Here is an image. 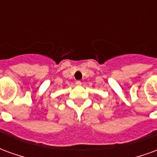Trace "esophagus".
Instances as JSON below:
<instances>
[{"label": "esophagus", "mask_w": 157, "mask_h": 157, "mask_svg": "<svg viewBox=\"0 0 157 157\" xmlns=\"http://www.w3.org/2000/svg\"><path fill=\"white\" fill-rule=\"evenodd\" d=\"M75 85L81 86L82 85V82H81V81H76V82H75Z\"/></svg>", "instance_id": "obj_1"}]
</instances>
